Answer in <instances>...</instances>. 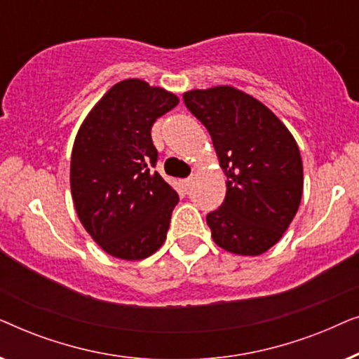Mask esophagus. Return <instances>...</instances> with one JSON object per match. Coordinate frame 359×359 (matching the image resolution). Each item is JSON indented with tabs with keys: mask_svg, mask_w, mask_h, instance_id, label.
I'll list each match as a JSON object with an SVG mask.
<instances>
[{
	"mask_svg": "<svg viewBox=\"0 0 359 359\" xmlns=\"http://www.w3.org/2000/svg\"><path fill=\"white\" fill-rule=\"evenodd\" d=\"M193 176H189V178H186V180H183V188L184 189H189L191 188V184H193Z\"/></svg>",
	"mask_w": 359,
	"mask_h": 359,
	"instance_id": "esophagus-1",
	"label": "esophagus"
}]
</instances>
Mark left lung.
<instances>
[{
    "label": "left lung",
    "instance_id": "obj_1",
    "mask_svg": "<svg viewBox=\"0 0 359 359\" xmlns=\"http://www.w3.org/2000/svg\"><path fill=\"white\" fill-rule=\"evenodd\" d=\"M184 104L212 139L227 194L208 214L214 242L257 257L279 242L302 198V160L287 127L263 102L233 86L193 90Z\"/></svg>",
    "mask_w": 359,
    "mask_h": 359
}]
</instances>
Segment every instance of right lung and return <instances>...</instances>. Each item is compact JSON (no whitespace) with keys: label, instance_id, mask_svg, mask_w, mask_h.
<instances>
[{"label":"right lung","instance_id":"obj_1","mask_svg":"<svg viewBox=\"0 0 359 359\" xmlns=\"http://www.w3.org/2000/svg\"><path fill=\"white\" fill-rule=\"evenodd\" d=\"M180 100L163 88L124 80L93 107L72 150L70 186L83 227L112 257L144 259L166 238L178 193L154 171L151 126Z\"/></svg>","mask_w":359,"mask_h":359}]
</instances>
